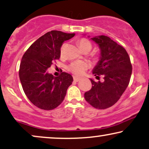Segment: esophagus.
I'll use <instances>...</instances> for the list:
<instances>
[{"label": "esophagus", "mask_w": 149, "mask_h": 149, "mask_svg": "<svg viewBox=\"0 0 149 149\" xmlns=\"http://www.w3.org/2000/svg\"><path fill=\"white\" fill-rule=\"evenodd\" d=\"M79 79H80V77H77V76H74V80L75 81H78Z\"/></svg>", "instance_id": "34e87169"}]
</instances>
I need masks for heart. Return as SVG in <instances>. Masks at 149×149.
<instances>
[{"label":"heart","mask_w":149,"mask_h":149,"mask_svg":"<svg viewBox=\"0 0 149 149\" xmlns=\"http://www.w3.org/2000/svg\"><path fill=\"white\" fill-rule=\"evenodd\" d=\"M78 45L79 48L83 51H90L92 49V47H93V45H92L91 42L86 38L79 39L78 40ZM66 47L67 43H63L61 47L60 53L61 55H63ZM88 66L89 65L87 62L81 61H73L69 65L68 69L69 71H70L73 74L77 75H82L85 72V71L87 70Z\"/></svg>","instance_id":"b5f03b06"}]
</instances>
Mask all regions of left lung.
I'll return each mask as SVG.
<instances>
[{
  "mask_svg": "<svg viewBox=\"0 0 149 149\" xmlns=\"http://www.w3.org/2000/svg\"><path fill=\"white\" fill-rule=\"evenodd\" d=\"M100 48V58L93 69L96 77L104 76V81L96 82L93 79L92 88L86 92L84 98L98 109H104L118 101L129 84L132 75L130 58L125 49L106 36L92 38Z\"/></svg>",
  "mask_w": 149,
  "mask_h": 149,
  "instance_id": "left-lung-1",
  "label": "left lung"
}]
</instances>
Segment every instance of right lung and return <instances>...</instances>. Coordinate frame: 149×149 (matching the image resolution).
<instances>
[{
  "instance_id": "1",
  "label": "right lung",
  "mask_w": 149,
  "mask_h": 149,
  "mask_svg": "<svg viewBox=\"0 0 149 149\" xmlns=\"http://www.w3.org/2000/svg\"><path fill=\"white\" fill-rule=\"evenodd\" d=\"M74 36V33L51 31L36 40L23 56L19 71L23 90L28 99L41 109L57 107L63 101L67 90L74 80L65 72L54 77L48 73L47 69L60 58L63 42Z\"/></svg>"
}]
</instances>
